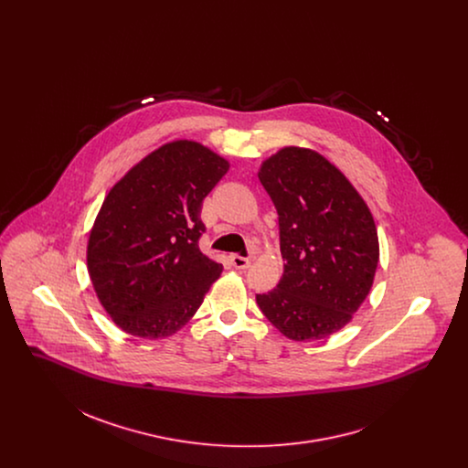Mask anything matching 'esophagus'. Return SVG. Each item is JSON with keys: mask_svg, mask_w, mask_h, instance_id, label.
<instances>
[{"mask_svg": "<svg viewBox=\"0 0 468 468\" xmlns=\"http://www.w3.org/2000/svg\"><path fill=\"white\" fill-rule=\"evenodd\" d=\"M229 261H231L233 268H237V270H245V268H249V265H250V260H249V258L237 256V254L229 256Z\"/></svg>", "mask_w": 468, "mask_h": 468, "instance_id": "obj_1", "label": "esophagus"}]
</instances>
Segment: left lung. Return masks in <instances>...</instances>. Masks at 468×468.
I'll return each mask as SVG.
<instances>
[{"mask_svg": "<svg viewBox=\"0 0 468 468\" xmlns=\"http://www.w3.org/2000/svg\"><path fill=\"white\" fill-rule=\"evenodd\" d=\"M258 177L279 214L284 273L256 294L268 321L291 340L311 342L344 328L372 288L378 229L367 203L326 157L286 147Z\"/></svg>", "mask_w": 468, "mask_h": 468, "instance_id": "left-lung-1", "label": "left lung"}]
</instances>
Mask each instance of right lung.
<instances>
[{
  "instance_id": "1",
  "label": "right lung",
  "mask_w": 468,
  "mask_h": 468,
  "mask_svg": "<svg viewBox=\"0 0 468 468\" xmlns=\"http://www.w3.org/2000/svg\"><path fill=\"white\" fill-rule=\"evenodd\" d=\"M228 161L177 140L144 157L103 201L90 229L88 270L94 291L126 334L165 338L200 309L223 265L200 250L205 197Z\"/></svg>"
}]
</instances>
